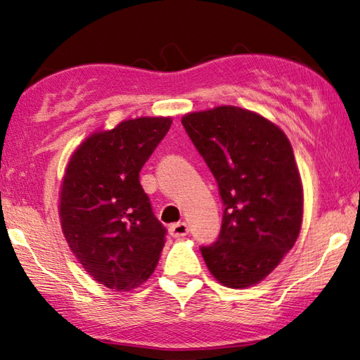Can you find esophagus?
Segmentation results:
<instances>
[{
  "instance_id": "34e87169",
  "label": "esophagus",
  "mask_w": 360,
  "mask_h": 360,
  "mask_svg": "<svg viewBox=\"0 0 360 360\" xmlns=\"http://www.w3.org/2000/svg\"><path fill=\"white\" fill-rule=\"evenodd\" d=\"M188 233V225L186 222H178L173 224L169 227V235L174 236V238H179V236H186Z\"/></svg>"
}]
</instances>
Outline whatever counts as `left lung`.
Segmentation results:
<instances>
[{"label": "left lung", "mask_w": 360, "mask_h": 360, "mask_svg": "<svg viewBox=\"0 0 360 360\" xmlns=\"http://www.w3.org/2000/svg\"><path fill=\"white\" fill-rule=\"evenodd\" d=\"M214 174L224 203L221 233L202 248L222 285L245 289L281 264L300 235L303 186L285 133L238 106H216L181 119Z\"/></svg>", "instance_id": "1"}]
</instances>
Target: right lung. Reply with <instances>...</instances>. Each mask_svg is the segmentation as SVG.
<instances>
[{
	"label": "right lung",
	"instance_id": "add662e5",
	"mask_svg": "<svg viewBox=\"0 0 360 360\" xmlns=\"http://www.w3.org/2000/svg\"><path fill=\"white\" fill-rule=\"evenodd\" d=\"M172 117H136L77 146L60 186L58 214L79 264L108 289L139 288L154 273L167 230L152 212L139 172Z\"/></svg>",
	"mask_w": 360,
	"mask_h": 360
}]
</instances>
